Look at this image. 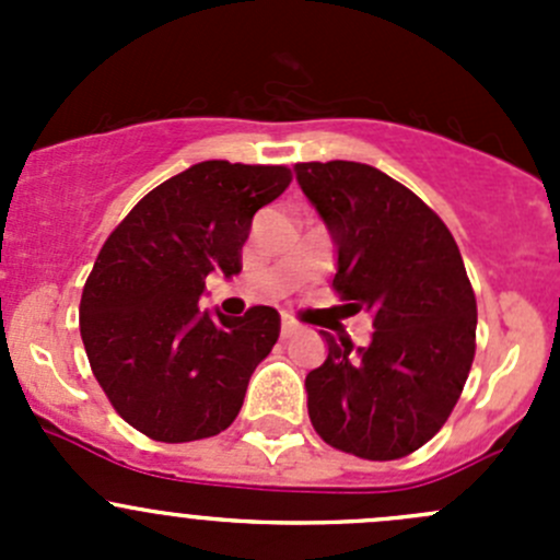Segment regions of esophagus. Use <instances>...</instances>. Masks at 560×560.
I'll return each instance as SVG.
<instances>
[{
	"label": "esophagus",
	"instance_id": "obj_1",
	"mask_svg": "<svg viewBox=\"0 0 560 560\" xmlns=\"http://www.w3.org/2000/svg\"><path fill=\"white\" fill-rule=\"evenodd\" d=\"M298 330H301V325L295 319H287V316L281 319V338H292Z\"/></svg>",
	"mask_w": 560,
	"mask_h": 560
}]
</instances>
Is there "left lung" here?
I'll use <instances>...</instances> for the list:
<instances>
[{
  "label": "left lung",
  "instance_id": "left-lung-1",
  "mask_svg": "<svg viewBox=\"0 0 560 560\" xmlns=\"http://www.w3.org/2000/svg\"><path fill=\"white\" fill-rule=\"evenodd\" d=\"M295 178L336 246L332 290L374 316L369 347L322 330L308 417L330 447L395 460L431 442L474 360L477 301L447 224L411 189L360 162H301Z\"/></svg>",
  "mask_w": 560,
  "mask_h": 560
}]
</instances>
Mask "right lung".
<instances>
[{
	"label": "right lung",
	"mask_w": 560,
	"mask_h": 560,
	"mask_svg": "<svg viewBox=\"0 0 560 560\" xmlns=\"http://www.w3.org/2000/svg\"><path fill=\"white\" fill-rule=\"evenodd\" d=\"M284 165L197 162L151 189L110 233L81 298V338L113 409L149 439L197 442L233 425L279 312H200L206 276L241 273L254 213Z\"/></svg>",
	"instance_id": "right-lung-1"
}]
</instances>
